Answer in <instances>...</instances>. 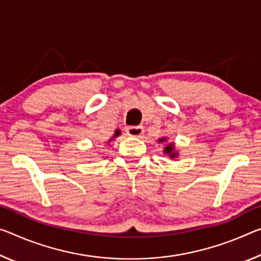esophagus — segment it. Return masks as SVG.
Segmentation results:
<instances>
[{"instance_id": "1", "label": "esophagus", "mask_w": 261, "mask_h": 261, "mask_svg": "<svg viewBox=\"0 0 261 261\" xmlns=\"http://www.w3.org/2000/svg\"><path fill=\"white\" fill-rule=\"evenodd\" d=\"M144 134L143 126H130L126 129V135L130 137H140Z\"/></svg>"}]
</instances>
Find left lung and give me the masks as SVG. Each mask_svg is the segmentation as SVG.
I'll return each mask as SVG.
<instances>
[{
	"instance_id": "1",
	"label": "left lung",
	"mask_w": 261,
	"mask_h": 261,
	"mask_svg": "<svg viewBox=\"0 0 261 261\" xmlns=\"http://www.w3.org/2000/svg\"><path fill=\"white\" fill-rule=\"evenodd\" d=\"M158 143H165L166 145L164 147V154L168 155L171 159H176L177 155H179V152L176 151L175 144L174 143H167L166 137H161L158 139Z\"/></svg>"
}]
</instances>
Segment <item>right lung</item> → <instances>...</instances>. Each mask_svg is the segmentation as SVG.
<instances>
[{
  "label": "right lung",
  "mask_w": 261,
  "mask_h": 261,
  "mask_svg": "<svg viewBox=\"0 0 261 261\" xmlns=\"http://www.w3.org/2000/svg\"><path fill=\"white\" fill-rule=\"evenodd\" d=\"M122 134V131L121 130H119V129H117V130H116L115 131V134H114V136H113V137H111L109 140H108V142H107V143H110L111 142V140H113V139H115V138H117L118 137V136L119 135H121Z\"/></svg>",
  "instance_id": "add662e5"
}]
</instances>
